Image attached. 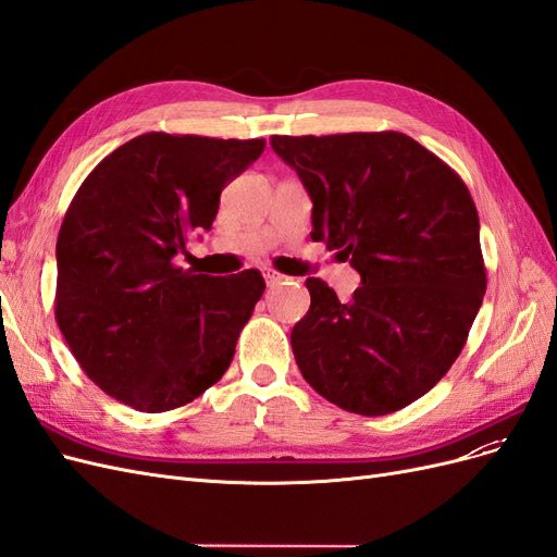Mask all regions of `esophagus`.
Instances as JSON below:
<instances>
[{"label":"esophagus","instance_id":"1","mask_svg":"<svg viewBox=\"0 0 557 557\" xmlns=\"http://www.w3.org/2000/svg\"><path fill=\"white\" fill-rule=\"evenodd\" d=\"M264 281H267L269 288H272V285H278V283H283V281H288V276L281 274V272H274V269H267V272H264Z\"/></svg>","mask_w":557,"mask_h":557}]
</instances>
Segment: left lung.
<instances>
[{
	"instance_id": "obj_1",
	"label": "left lung",
	"mask_w": 557,
	"mask_h": 557,
	"mask_svg": "<svg viewBox=\"0 0 557 557\" xmlns=\"http://www.w3.org/2000/svg\"><path fill=\"white\" fill-rule=\"evenodd\" d=\"M313 201L311 239L362 278L350 301L307 278L293 327L301 376L350 413L385 416L442 381L485 295L479 213L465 181L401 132L272 137Z\"/></svg>"
}]
</instances>
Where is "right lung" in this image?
Instances as JSON below:
<instances>
[{"label":"right lung","mask_w":557,"mask_h":557,"mask_svg":"<svg viewBox=\"0 0 557 557\" xmlns=\"http://www.w3.org/2000/svg\"><path fill=\"white\" fill-rule=\"evenodd\" d=\"M262 150L264 139L148 132L81 183L58 234L55 320L107 395L162 413L227 372L264 278L185 272L174 258Z\"/></svg>","instance_id":"1"}]
</instances>
